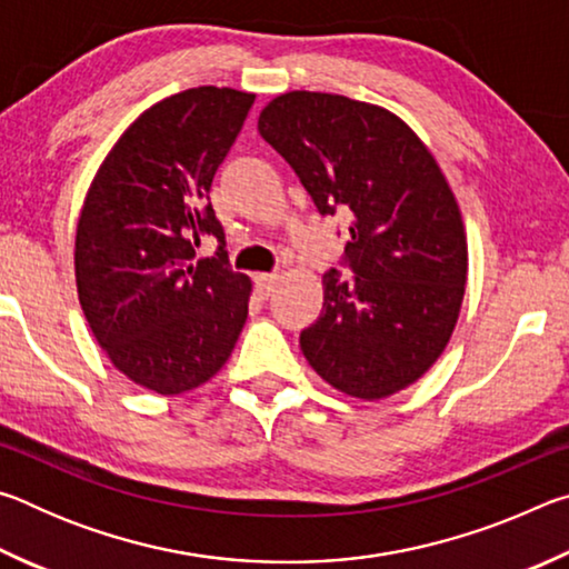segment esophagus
<instances>
[{
  "mask_svg": "<svg viewBox=\"0 0 569 569\" xmlns=\"http://www.w3.org/2000/svg\"><path fill=\"white\" fill-rule=\"evenodd\" d=\"M256 286H258V293H261L263 298H268V296L276 291L278 276L276 273H261V276L256 278Z\"/></svg>",
  "mask_w": 569,
  "mask_h": 569,
  "instance_id": "esophagus-1",
  "label": "esophagus"
}]
</instances>
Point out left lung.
Wrapping results in <instances>:
<instances>
[{
  "label": "left lung",
  "instance_id": "obj_1",
  "mask_svg": "<svg viewBox=\"0 0 569 569\" xmlns=\"http://www.w3.org/2000/svg\"><path fill=\"white\" fill-rule=\"evenodd\" d=\"M258 132L319 213H351L346 261L356 278L323 276V311L301 333L311 369L361 401L411 387L455 333L469 268L465 220L439 162L399 114L331 92L278 94Z\"/></svg>",
  "mask_w": 569,
  "mask_h": 569
}]
</instances>
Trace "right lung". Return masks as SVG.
<instances>
[{
    "label": "right lung",
    "instance_id": "1",
    "mask_svg": "<svg viewBox=\"0 0 569 569\" xmlns=\"http://www.w3.org/2000/svg\"><path fill=\"white\" fill-rule=\"evenodd\" d=\"M253 92L192 88L148 108L94 172L77 223L74 281L92 336L138 387L176 397L223 369L253 283L226 266L206 196ZM203 232L218 259L189 261Z\"/></svg>",
    "mask_w": 569,
    "mask_h": 569
}]
</instances>
